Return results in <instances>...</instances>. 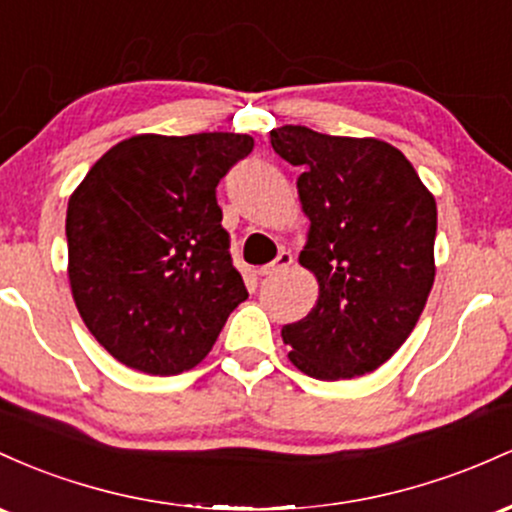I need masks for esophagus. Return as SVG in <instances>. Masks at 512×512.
<instances>
[{
	"instance_id": "1",
	"label": "esophagus",
	"mask_w": 512,
	"mask_h": 512,
	"mask_svg": "<svg viewBox=\"0 0 512 512\" xmlns=\"http://www.w3.org/2000/svg\"><path fill=\"white\" fill-rule=\"evenodd\" d=\"M292 261H295V258H292L290 251H280V254L275 256L273 263H268V266L261 268V275H266V278H273V275L287 271V268L292 266Z\"/></svg>"
}]
</instances>
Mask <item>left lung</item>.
<instances>
[{
  "label": "left lung",
  "mask_w": 512,
  "mask_h": 512,
  "mask_svg": "<svg viewBox=\"0 0 512 512\" xmlns=\"http://www.w3.org/2000/svg\"><path fill=\"white\" fill-rule=\"evenodd\" d=\"M271 145L302 169L309 232L300 263L319 283L312 312L283 326L287 358L314 380L377 370L409 338L433 287V193L399 149L375 137L283 125Z\"/></svg>",
  "instance_id": "1"
}]
</instances>
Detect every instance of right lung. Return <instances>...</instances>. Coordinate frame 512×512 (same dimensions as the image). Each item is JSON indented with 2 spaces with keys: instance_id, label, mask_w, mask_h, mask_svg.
<instances>
[{
  "instance_id": "right-lung-1",
  "label": "right lung",
  "mask_w": 512,
  "mask_h": 512,
  "mask_svg": "<svg viewBox=\"0 0 512 512\" xmlns=\"http://www.w3.org/2000/svg\"><path fill=\"white\" fill-rule=\"evenodd\" d=\"M254 149L237 132L135 135L67 203V275L86 329L118 363L179 375L249 297L215 188Z\"/></svg>"
}]
</instances>
